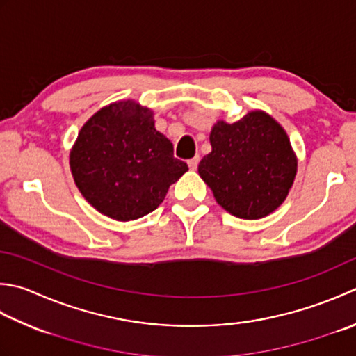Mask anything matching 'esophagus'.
<instances>
[{"label":"esophagus","instance_id":"obj_1","mask_svg":"<svg viewBox=\"0 0 356 356\" xmlns=\"http://www.w3.org/2000/svg\"><path fill=\"white\" fill-rule=\"evenodd\" d=\"M197 165H199V156L188 160V166H190V170H193V171L197 170Z\"/></svg>","mask_w":356,"mask_h":356}]
</instances>
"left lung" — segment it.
<instances>
[{"instance_id":"left-lung-1","label":"left lung","mask_w":356,"mask_h":356,"mask_svg":"<svg viewBox=\"0 0 356 356\" xmlns=\"http://www.w3.org/2000/svg\"><path fill=\"white\" fill-rule=\"evenodd\" d=\"M210 143L199 176L224 210L241 219H261L287 197L298 160L287 132L273 117L250 111L234 123L219 120Z\"/></svg>"}]
</instances>
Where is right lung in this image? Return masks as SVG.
I'll list each match as a JSON object with an SVG mask.
<instances>
[{
    "instance_id": "obj_1",
    "label": "right lung",
    "mask_w": 356,
    "mask_h": 356,
    "mask_svg": "<svg viewBox=\"0 0 356 356\" xmlns=\"http://www.w3.org/2000/svg\"><path fill=\"white\" fill-rule=\"evenodd\" d=\"M152 115L134 100L111 103L83 124L69 154L83 197L111 219L127 222L154 211L188 171Z\"/></svg>"
}]
</instances>
